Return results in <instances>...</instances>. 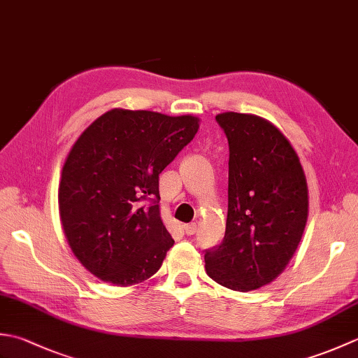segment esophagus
Listing matches in <instances>:
<instances>
[{
	"mask_svg": "<svg viewBox=\"0 0 358 358\" xmlns=\"http://www.w3.org/2000/svg\"><path fill=\"white\" fill-rule=\"evenodd\" d=\"M183 231L186 235H194L196 232V224L191 223V224H185L183 226Z\"/></svg>",
	"mask_w": 358,
	"mask_h": 358,
	"instance_id": "obj_1",
	"label": "esophagus"
}]
</instances>
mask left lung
<instances>
[{
  "mask_svg": "<svg viewBox=\"0 0 358 358\" xmlns=\"http://www.w3.org/2000/svg\"><path fill=\"white\" fill-rule=\"evenodd\" d=\"M229 143L224 238L204 254L206 273L227 289L269 285L295 254L308 222L300 158L271 121L250 113L215 117Z\"/></svg>",
  "mask_w": 358,
  "mask_h": 358,
  "instance_id": "left-lung-1",
  "label": "left lung"
}]
</instances>
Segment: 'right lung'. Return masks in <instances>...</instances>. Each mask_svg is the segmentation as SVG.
Returning a JSON list of instances; mask_svg holds the SVG:
<instances>
[{
    "instance_id": "obj_1",
    "label": "right lung",
    "mask_w": 358,
    "mask_h": 358,
    "mask_svg": "<svg viewBox=\"0 0 358 358\" xmlns=\"http://www.w3.org/2000/svg\"><path fill=\"white\" fill-rule=\"evenodd\" d=\"M199 123L192 115L112 109L75 141L58 187L59 218L73 255L95 277L132 286L162 268L173 240L159 217L158 175Z\"/></svg>"
}]
</instances>
